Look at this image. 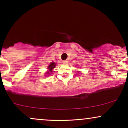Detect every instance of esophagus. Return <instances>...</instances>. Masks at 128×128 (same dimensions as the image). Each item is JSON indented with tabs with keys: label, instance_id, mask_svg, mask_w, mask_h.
<instances>
[{
	"label": "esophagus",
	"instance_id": "34e87169",
	"mask_svg": "<svg viewBox=\"0 0 128 128\" xmlns=\"http://www.w3.org/2000/svg\"><path fill=\"white\" fill-rule=\"evenodd\" d=\"M62 63L64 64H67L68 63V61H67V60H64V61H62Z\"/></svg>",
	"mask_w": 128,
	"mask_h": 128
}]
</instances>
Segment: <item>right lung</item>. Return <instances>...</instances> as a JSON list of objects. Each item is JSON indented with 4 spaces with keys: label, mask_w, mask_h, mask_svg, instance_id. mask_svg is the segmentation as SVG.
Returning a JSON list of instances; mask_svg holds the SVG:
<instances>
[{
    "label": "right lung",
    "mask_w": 128,
    "mask_h": 128,
    "mask_svg": "<svg viewBox=\"0 0 128 128\" xmlns=\"http://www.w3.org/2000/svg\"><path fill=\"white\" fill-rule=\"evenodd\" d=\"M55 66H56V63L55 62H51L50 64L49 65V66H48V69H49V72H48V73H49V72H52V70L54 68H55ZM48 73H47V74H48Z\"/></svg>",
    "instance_id": "1"
}]
</instances>
